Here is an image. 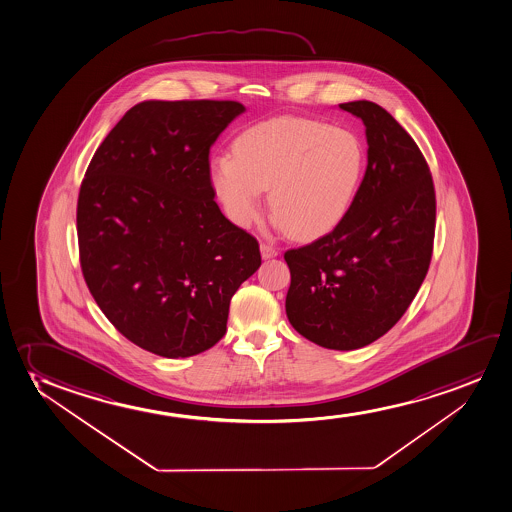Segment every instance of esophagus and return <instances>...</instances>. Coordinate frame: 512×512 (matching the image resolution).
Masks as SVG:
<instances>
[{"mask_svg":"<svg viewBox=\"0 0 512 512\" xmlns=\"http://www.w3.org/2000/svg\"><path fill=\"white\" fill-rule=\"evenodd\" d=\"M260 253H262V259H273L278 255V250H276V246L269 245V243H262L260 245Z\"/></svg>","mask_w":512,"mask_h":512,"instance_id":"esophagus-1","label":"esophagus"}]
</instances>
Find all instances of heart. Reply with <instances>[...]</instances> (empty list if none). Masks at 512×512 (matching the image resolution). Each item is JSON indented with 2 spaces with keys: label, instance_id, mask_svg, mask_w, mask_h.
I'll list each match as a JSON object with an SVG mask.
<instances>
[{
  "label": "heart",
  "instance_id": "b5f03b06",
  "mask_svg": "<svg viewBox=\"0 0 512 512\" xmlns=\"http://www.w3.org/2000/svg\"><path fill=\"white\" fill-rule=\"evenodd\" d=\"M233 156H215L210 180L239 227L259 219L269 192L274 222L300 239L318 238L346 217L365 170L356 133L321 121L283 116L253 125L234 140Z\"/></svg>",
  "mask_w": 512,
  "mask_h": 512
}]
</instances>
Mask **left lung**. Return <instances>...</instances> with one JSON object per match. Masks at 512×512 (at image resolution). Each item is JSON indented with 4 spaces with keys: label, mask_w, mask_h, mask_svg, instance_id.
<instances>
[{
    "label": "left lung",
    "mask_w": 512,
    "mask_h": 512,
    "mask_svg": "<svg viewBox=\"0 0 512 512\" xmlns=\"http://www.w3.org/2000/svg\"><path fill=\"white\" fill-rule=\"evenodd\" d=\"M363 120L368 165L332 233L286 250V316L318 346L352 351L389 332L431 264L436 193L410 133L370 100L340 104Z\"/></svg>",
    "instance_id": "left-lung-1"
}]
</instances>
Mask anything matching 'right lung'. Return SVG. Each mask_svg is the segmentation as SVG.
I'll return each mask as SVG.
<instances>
[{
	"label": "right lung",
	"instance_id": "add662e5",
	"mask_svg": "<svg viewBox=\"0 0 512 512\" xmlns=\"http://www.w3.org/2000/svg\"><path fill=\"white\" fill-rule=\"evenodd\" d=\"M236 100H147L107 133L76 210L88 290L135 346L189 358L227 330L229 302L259 269V241L215 203L210 147Z\"/></svg>",
	"mask_w": 512,
	"mask_h": 512
}]
</instances>
